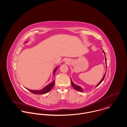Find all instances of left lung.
I'll list each match as a JSON object with an SVG mask.
<instances>
[{"instance_id": "obj_1", "label": "left lung", "mask_w": 127, "mask_h": 127, "mask_svg": "<svg viewBox=\"0 0 127 127\" xmlns=\"http://www.w3.org/2000/svg\"><path fill=\"white\" fill-rule=\"evenodd\" d=\"M103 52H104V53L105 55V52H104V50H103ZM105 59H106V65H107V59H106V58H105ZM106 74V73L105 74V75H104V77H103L102 79L101 80V81L99 83V84L97 85V86H96V87L98 86H99V85H100V84L102 82V81L104 80V78H105V77ZM71 85H72L73 87L75 89V90H76V91H80V92H83V89H82V88H81V87H79V86H77V85H76L75 84H74L73 83L72 81V80H71Z\"/></svg>"}]
</instances>
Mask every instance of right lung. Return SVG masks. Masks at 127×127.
<instances>
[{
	"label": "right lung",
	"instance_id": "1",
	"mask_svg": "<svg viewBox=\"0 0 127 127\" xmlns=\"http://www.w3.org/2000/svg\"><path fill=\"white\" fill-rule=\"evenodd\" d=\"M57 68H58V67H57L53 71V73L54 75ZM55 83V81L54 80L53 82H52V83H51L50 84H49V85L46 86L45 87H44L43 89H42V90H39V91H33V90H29V91L34 94H45V93H47L49 91H50V90L52 89V88L54 87ZM27 90H28V89H27Z\"/></svg>",
	"mask_w": 127,
	"mask_h": 127
}]
</instances>
